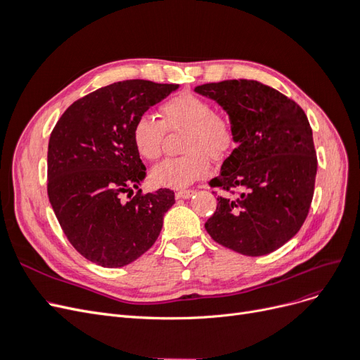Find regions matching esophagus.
I'll use <instances>...</instances> for the list:
<instances>
[{
	"label": "esophagus",
	"instance_id": "1",
	"mask_svg": "<svg viewBox=\"0 0 360 360\" xmlns=\"http://www.w3.org/2000/svg\"><path fill=\"white\" fill-rule=\"evenodd\" d=\"M195 193V191H192V189H183V191H179V192H176V198H183V200H188V198H191L192 195Z\"/></svg>",
	"mask_w": 360,
	"mask_h": 360
}]
</instances>
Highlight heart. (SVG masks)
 I'll return each mask as SVG.
<instances>
[{
    "instance_id": "obj_1",
    "label": "heart",
    "mask_w": 360,
    "mask_h": 360,
    "mask_svg": "<svg viewBox=\"0 0 360 360\" xmlns=\"http://www.w3.org/2000/svg\"><path fill=\"white\" fill-rule=\"evenodd\" d=\"M159 118L143 114L132 126V143L138 155L146 160H156L162 155L167 130L184 132L181 150L186 155L163 160L151 171L156 186L183 189L204 179L210 171V158L222 160L236 146L237 130L233 118L214 111L205 97L181 93L165 102Z\"/></svg>"
}]
</instances>
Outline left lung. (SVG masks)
<instances>
[{"instance_id":"8db88e82","label":"left lung","mask_w":360,"mask_h":360,"mask_svg":"<svg viewBox=\"0 0 360 360\" xmlns=\"http://www.w3.org/2000/svg\"><path fill=\"white\" fill-rule=\"evenodd\" d=\"M233 118L238 144L209 181L217 197L205 222L214 242L248 257L267 255L297 234L314 197L317 156L302 108L269 85L228 79L198 85Z\"/></svg>"}]
</instances>
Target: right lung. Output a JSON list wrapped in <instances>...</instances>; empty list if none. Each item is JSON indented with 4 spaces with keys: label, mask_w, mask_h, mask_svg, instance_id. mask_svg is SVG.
Segmentation results:
<instances>
[{
    "label": "right lung",
    "mask_w": 360,
    "mask_h": 360,
    "mask_svg": "<svg viewBox=\"0 0 360 360\" xmlns=\"http://www.w3.org/2000/svg\"><path fill=\"white\" fill-rule=\"evenodd\" d=\"M177 89L144 79L110 84L73 102L51 132V205L70 245L97 266L123 267L147 252L176 202L171 189L138 188L146 167L132 126Z\"/></svg>",
    "instance_id": "1"
}]
</instances>
